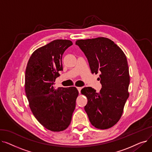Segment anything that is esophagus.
Returning <instances> with one entry per match:
<instances>
[{
  "label": "esophagus",
  "instance_id": "34e87169",
  "mask_svg": "<svg viewBox=\"0 0 152 152\" xmlns=\"http://www.w3.org/2000/svg\"><path fill=\"white\" fill-rule=\"evenodd\" d=\"M77 89L78 90L79 93H80V92H81V89H82V87H77Z\"/></svg>",
  "mask_w": 152,
  "mask_h": 152
}]
</instances>
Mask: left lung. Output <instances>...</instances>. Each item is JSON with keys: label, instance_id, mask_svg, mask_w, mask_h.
I'll list each match as a JSON object with an SVG mask.
<instances>
[{"label": "left lung", "instance_id": "left-lung-1", "mask_svg": "<svg viewBox=\"0 0 152 152\" xmlns=\"http://www.w3.org/2000/svg\"><path fill=\"white\" fill-rule=\"evenodd\" d=\"M76 45L88 60L92 73L100 74L99 92L91 87L81 91L87 98L84 110L92 126L108 129L119 120L129 97L130 77L126 57L113 41L105 37L77 40Z\"/></svg>", "mask_w": 152, "mask_h": 152}]
</instances>
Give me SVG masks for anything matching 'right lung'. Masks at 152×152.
Returning <instances> with one entry per match:
<instances>
[{
	"instance_id": "1",
	"label": "right lung",
	"mask_w": 152,
	"mask_h": 152,
	"mask_svg": "<svg viewBox=\"0 0 152 152\" xmlns=\"http://www.w3.org/2000/svg\"><path fill=\"white\" fill-rule=\"evenodd\" d=\"M72 45L69 40L57 39L39 48L26 69L25 87L31 110L40 123L53 132L69 125L79 94L75 87H53L63 70V54Z\"/></svg>"
}]
</instances>
